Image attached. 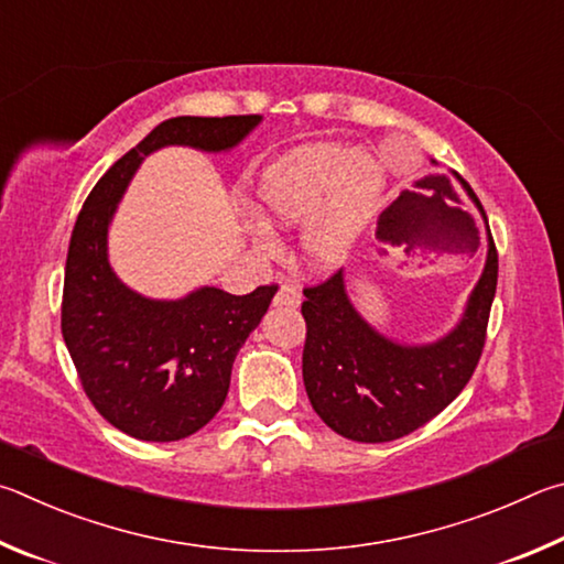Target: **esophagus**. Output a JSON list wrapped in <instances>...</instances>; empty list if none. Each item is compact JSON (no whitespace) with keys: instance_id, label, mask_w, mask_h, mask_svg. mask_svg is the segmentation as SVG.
I'll use <instances>...</instances> for the list:
<instances>
[{"instance_id":"1","label":"esophagus","mask_w":564,"mask_h":564,"mask_svg":"<svg viewBox=\"0 0 564 564\" xmlns=\"http://www.w3.org/2000/svg\"><path fill=\"white\" fill-rule=\"evenodd\" d=\"M300 302H302V292L294 288V284H282L280 292L274 294L276 307H300Z\"/></svg>"}]
</instances>
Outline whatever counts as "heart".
Returning <instances> with one entry per match:
<instances>
[{"label": "heart", "instance_id": "heart-1", "mask_svg": "<svg viewBox=\"0 0 564 564\" xmlns=\"http://www.w3.org/2000/svg\"><path fill=\"white\" fill-rule=\"evenodd\" d=\"M381 195V173L364 153L341 145H304L272 163L257 185V213L264 223L297 225L302 250L322 270L347 260Z\"/></svg>", "mask_w": 564, "mask_h": 564}]
</instances>
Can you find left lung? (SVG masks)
<instances>
[{"mask_svg":"<svg viewBox=\"0 0 564 564\" xmlns=\"http://www.w3.org/2000/svg\"><path fill=\"white\" fill-rule=\"evenodd\" d=\"M466 191L482 213L470 185ZM496 288L498 250L488 230L486 270L466 314L448 337L426 347H401L373 332L351 307L341 270L304 288L302 377L312 409L332 431L359 443L397 441L436 419L478 367Z\"/></svg>","mask_w":564,"mask_h":564,"instance_id":"obj_1","label":"left lung"}]
</instances>
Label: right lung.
Returning a JSON list of instances; mask_svg holds the SVG:
<instances>
[{
    "label": "right lung",
    "instance_id": "add662e5",
    "mask_svg": "<svg viewBox=\"0 0 564 564\" xmlns=\"http://www.w3.org/2000/svg\"><path fill=\"white\" fill-rule=\"evenodd\" d=\"M260 116H177L155 126L108 167L88 193L68 242L62 334L88 401L138 441L193 436L225 403L237 351L260 324L276 292L203 288L185 300H145L113 274L106 232L116 203L148 153L163 145L227 151Z\"/></svg>",
    "mask_w": 564,
    "mask_h": 564
}]
</instances>
